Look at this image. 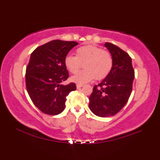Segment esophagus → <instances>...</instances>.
Returning a JSON list of instances; mask_svg holds the SVG:
<instances>
[{
  "label": "esophagus",
  "mask_w": 160,
  "mask_h": 160,
  "mask_svg": "<svg viewBox=\"0 0 160 160\" xmlns=\"http://www.w3.org/2000/svg\"><path fill=\"white\" fill-rule=\"evenodd\" d=\"M83 85H79V84H77V85H76V87H77V88L78 89H80L81 88H82Z\"/></svg>",
  "instance_id": "obj_1"
}]
</instances>
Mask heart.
<instances>
[{
	"mask_svg": "<svg viewBox=\"0 0 160 160\" xmlns=\"http://www.w3.org/2000/svg\"><path fill=\"white\" fill-rule=\"evenodd\" d=\"M113 57L109 51L94 45H85L77 48L75 56L68 55L64 65L70 72L75 74L84 64L85 70L71 78V80L79 85L89 82L96 78L102 80L112 71Z\"/></svg>",
	"mask_w": 160,
	"mask_h": 160,
	"instance_id": "heart-1",
	"label": "heart"
}]
</instances>
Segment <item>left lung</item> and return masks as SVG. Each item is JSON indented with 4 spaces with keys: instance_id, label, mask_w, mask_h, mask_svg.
I'll use <instances>...</instances> for the list:
<instances>
[{
    "instance_id": "8db88e82",
    "label": "left lung",
    "mask_w": 160,
    "mask_h": 160,
    "mask_svg": "<svg viewBox=\"0 0 160 160\" xmlns=\"http://www.w3.org/2000/svg\"><path fill=\"white\" fill-rule=\"evenodd\" d=\"M113 57L112 71L98 85H94L90 97L89 107L100 117L113 116L122 109L132 92L135 72L130 56L121 48L106 42Z\"/></svg>"
}]
</instances>
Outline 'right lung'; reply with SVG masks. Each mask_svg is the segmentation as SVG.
Returning <instances> with one entry per match:
<instances>
[{"label":"right lung","mask_w":160,"mask_h":160,"mask_svg":"<svg viewBox=\"0 0 160 160\" xmlns=\"http://www.w3.org/2000/svg\"><path fill=\"white\" fill-rule=\"evenodd\" d=\"M78 43L53 40L32 53L26 68V88L32 102L48 115L61 113L66 107V97L76 90L73 82L63 85L69 77L64 65L68 53Z\"/></svg>","instance_id":"obj_1"}]
</instances>
